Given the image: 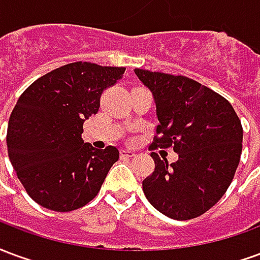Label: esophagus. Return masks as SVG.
Wrapping results in <instances>:
<instances>
[{
	"mask_svg": "<svg viewBox=\"0 0 260 260\" xmlns=\"http://www.w3.org/2000/svg\"><path fill=\"white\" fill-rule=\"evenodd\" d=\"M135 156V152H132V150H129V149H122L121 150V157H134Z\"/></svg>",
	"mask_w": 260,
	"mask_h": 260,
	"instance_id": "1",
	"label": "esophagus"
}]
</instances>
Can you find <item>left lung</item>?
Returning a JSON list of instances; mask_svg holds the SVG:
<instances>
[{"instance_id": "left-lung-1", "label": "left lung", "mask_w": 260, "mask_h": 260, "mask_svg": "<svg viewBox=\"0 0 260 260\" xmlns=\"http://www.w3.org/2000/svg\"><path fill=\"white\" fill-rule=\"evenodd\" d=\"M154 97L158 125L149 150L173 147L169 164L152 152L154 171L142 186L146 199L174 220L199 217L234 178L242 152V125L229 100L182 75L135 69Z\"/></svg>"}]
</instances>
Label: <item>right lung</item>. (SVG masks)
I'll return each instance as SVG.
<instances>
[{
  "label": "right lung",
  "mask_w": 260,
  "mask_h": 260,
  "mask_svg": "<svg viewBox=\"0 0 260 260\" xmlns=\"http://www.w3.org/2000/svg\"><path fill=\"white\" fill-rule=\"evenodd\" d=\"M122 67L72 62L35 80L11 113L7 146L27 195L54 212H72L99 193L119 158L117 147L94 149L82 139L83 122Z\"/></svg>",
  "instance_id": "obj_1"
}]
</instances>
